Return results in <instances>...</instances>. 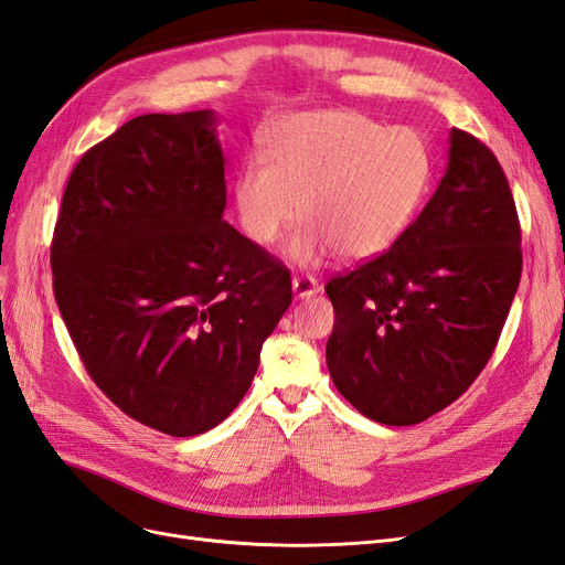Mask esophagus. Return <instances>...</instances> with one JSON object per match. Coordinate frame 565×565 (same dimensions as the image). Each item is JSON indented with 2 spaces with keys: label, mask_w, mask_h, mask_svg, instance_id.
<instances>
[{
  "label": "esophagus",
  "mask_w": 565,
  "mask_h": 565,
  "mask_svg": "<svg viewBox=\"0 0 565 565\" xmlns=\"http://www.w3.org/2000/svg\"><path fill=\"white\" fill-rule=\"evenodd\" d=\"M292 292H295L297 299H309V297H313V295L320 292V285H318V280L311 278V276H297V278L292 280Z\"/></svg>",
  "instance_id": "34e87169"
}]
</instances>
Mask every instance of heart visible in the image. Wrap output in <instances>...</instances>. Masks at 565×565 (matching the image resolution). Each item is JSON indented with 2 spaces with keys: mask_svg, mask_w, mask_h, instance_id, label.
<instances>
[{
  "mask_svg": "<svg viewBox=\"0 0 565 565\" xmlns=\"http://www.w3.org/2000/svg\"><path fill=\"white\" fill-rule=\"evenodd\" d=\"M431 174L429 143L415 129L382 127L355 110L299 113L268 129L264 158L237 169L233 207L259 247L278 243L301 214L287 245L297 266H320L334 254L367 262L398 243Z\"/></svg>",
  "mask_w": 565,
  "mask_h": 565,
  "instance_id": "obj_1",
  "label": "heart"
}]
</instances>
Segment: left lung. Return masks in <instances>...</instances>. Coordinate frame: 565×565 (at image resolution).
I'll return each mask as SVG.
<instances>
[{
    "label": "left lung",
    "instance_id": "left-lung-1",
    "mask_svg": "<svg viewBox=\"0 0 565 565\" xmlns=\"http://www.w3.org/2000/svg\"><path fill=\"white\" fill-rule=\"evenodd\" d=\"M521 228L492 150L452 129L436 193L398 243L328 285V370L358 413L409 426L481 374L521 280Z\"/></svg>",
    "mask_w": 565,
    "mask_h": 565
}]
</instances>
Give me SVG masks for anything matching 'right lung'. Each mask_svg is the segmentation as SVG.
<instances>
[{
    "label": "right lung",
    "instance_id": "obj_1",
    "mask_svg": "<svg viewBox=\"0 0 565 565\" xmlns=\"http://www.w3.org/2000/svg\"><path fill=\"white\" fill-rule=\"evenodd\" d=\"M214 110L129 119L75 164L51 245L61 316L96 386L150 429H214L292 303L289 270L224 221Z\"/></svg>",
    "mask_w": 565,
    "mask_h": 565
}]
</instances>
